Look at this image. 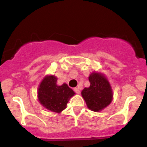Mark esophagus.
<instances>
[{
	"instance_id": "esophagus-1",
	"label": "esophagus",
	"mask_w": 147,
	"mask_h": 147,
	"mask_svg": "<svg viewBox=\"0 0 147 147\" xmlns=\"http://www.w3.org/2000/svg\"><path fill=\"white\" fill-rule=\"evenodd\" d=\"M74 91H75L77 94H80V89L78 88V87H75V88H74Z\"/></svg>"
}]
</instances>
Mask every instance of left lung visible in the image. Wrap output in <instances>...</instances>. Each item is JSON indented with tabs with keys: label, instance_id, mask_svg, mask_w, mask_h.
<instances>
[{
	"label": "left lung",
	"instance_id": "1",
	"mask_svg": "<svg viewBox=\"0 0 147 147\" xmlns=\"http://www.w3.org/2000/svg\"><path fill=\"white\" fill-rule=\"evenodd\" d=\"M90 86L81 92L88 109L93 112H101L110 105L113 92L107 78L101 72H92L89 76Z\"/></svg>",
	"mask_w": 147,
	"mask_h": 147
}]
</instances>
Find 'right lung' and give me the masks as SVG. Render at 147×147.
Here are the masks:
<instances>
[{
	"instance_id": "1",
	"label": "right lung",
	"mask_w": 147,
	"mask_h": 147,
	"mask_svg": "<svg viewBox=\"0 0 147 147\" xmlns=\"http://www.w3.org/2000/svg\"><path fill=\"white\" fill-rule=\"evenodd\" d=\"M57 81L55 75H46L38 87V99L45 109L59 114L67 107L75 93L66 83L57 85Z\"/></svg>"
}]
</instances>
